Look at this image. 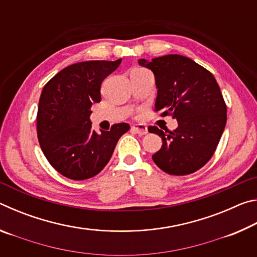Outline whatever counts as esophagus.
I'll return each instance as SVG.
<instances>
[{
  "mask_svg": "<svg viewBox=\"0 0 257 257\" xmlns=\"http://www.w3.org/2000/svg\"><path fill=\"white\" fill-rule=\"evenodd\" d=\"M132 129L134 130L135 133H137L138 135H141V136H143V135H146L147 134V127L145 124H142V123H138V124H134Z\"/></svg>",
  "mask_w": 257,
  "mask_h": 257,
  "instance_id": "esophagus-1",
  "label": "esophagus"
}]
</instances>
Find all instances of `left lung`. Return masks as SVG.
I'll list each match as a JSON object with an SVG mask.
<instances>
[{
  "mask_svg": "<svg viewBox=\"0 0 257 257\" xmlns=\"http://www.w3.org/2000/svg\"><path fill=\"white\" fill-rule=\"evenodd\" d=\"M138 62L155 76V112L178 120L173 132L164 134L155 125L149 129L163 143L152 159L169 175L186 176L199 170L214 154L227 122V105L215 78L179 54Z\"/></svg>",
  "mask_w": 257,
  "mask_h": 257,
  "instance_id": "obj_1",
  "label": "left lung"
}]
</instances>
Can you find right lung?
Returning <instances> with one entry per match:
<instances>
[{"label":"right lung","mask_w":257,"mask_h":257,"mask_svg":"<svg viewBox=\"0 0 257 257\" xmlns=\"http://www.w3.org/2000/svg\"><path fill=\"white\" fill-rule=\"evenodd\" d=\"M121 63L85 61L56 73L42 90L37 111V137L50 164L72 180L89 179L110 161L128 123L113 124L97 134L89 116L101 102V85Z\"/></svg>","instance_id":"obj_1"}]
</instances>
